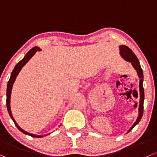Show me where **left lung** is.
I'll list each match as a JSON object with an SVG mask.
<instances>
[{
	"instance_id": "8db88e82",
	"label": "left lung",
	"mask_w": 157,
	"mask_h": 157,
	"mask_svg": "<svg viewBox=\"0 0 157 157\" xmlns=\"http://www.w3.org/2000/svg\"><path fill=\"white\" fill-rule=\"evenodd\" d=\"M120 48V54L122 58L128 62H131L133 67L136 70L138 77L140 78L139 83V91H140V101H139V108H138V116L136 121L134 124L132 126L131 128L128 130V132H129L134 127L138 124L141 120L143 115V109H144V87H143V81H144V75H143V71L141 67V65L139 63L138 58L135 55L131 49L124 45H121L119 47Z\"/></svg>"
}]
</instances>
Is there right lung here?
Instances as JSON below:
<instances>
[{"label": "right lung", "instance_id": "obj_1", "mask_svg": "<svg viewBox=\"0 0 157 157\" xmlns=\"http://www.w3.org/2000/svg\"><path fill=\"white\" fill-rule=\"evenodd\" d=\"M37 51H40V49L39 47H33L32 49H30V50H29V52L26 53V55L25 56V57L23 58L22 60H21L19 62H18L17 65L15 66L14 69H13V71H12V74H11L10 78L9 81H8V83H7V88H6V108H7L8 113H9L11 119H12L13 121L14 122L15 125H16V126L17 127L18 129H19V131H21L22 132L24 133V134L30 135V136H31V137H34V138H41V137H44V136H43V135H37L31 134V133L27 132H25V130H23L22 128H21L19 126V125L16 123V120H14V118H13L12 113H11V109H10L11 91H12L13 83H14L15 80H16V77H17V75L19 74V71H21V69L22 68L23 66H24L28 62H29V59H31V57H32L36 53V52H37Z\"/></svg>", "mask_w": 157, "mask_h": 157}]
</instances>
